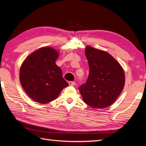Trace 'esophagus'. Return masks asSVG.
<instances>
[{"mask_svg":"<svg viewBox=\"0 0 146 146\" xmlns=\"http://www.w3.org/2000/svg\"><path fill=\"white\" fill-rule=\"evenodd\" d=\"M75 84V82H73V81H71V82H69V85L73 86Z\"/></svg>","mask_w":146,"mask_h":146,"instance_id":"obj_1","label":"esophagus"}]
</instances>
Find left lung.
I'll list each match as a JSON object with an SVG mask.
<instances>
[{
    "instance_id": "1",
    "label": "left lung",
    "mask_w": 146,
    "mask_h": 146,
    "mask_svg": "<svg viewBox=\"0 0 146 146\" xmlns=\"http://www.w3.org/2000/svg\"><path fill=\"white\" fill-rule=\"evenodd\" d=\"M85 54L90 73L86 84L78 88L86 104L94 109L114 103L124 87L125 74L120 64L104 51L87 46Z\"/></svg>"
}]
</instances>
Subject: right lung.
Returning <instances> with one entry per match:
<instances>
[{"instance_id":"obj_1","label":"right lung","mask_w":146,"mask_h":146,"mask_svg":"<svg viewBox=\"0 0 146 146\" xmlns=\"http://www.w3.org/2000/svg\"><path fill=\"white\" fill-rule=\"evenodd\" d=\"M59 53L50 47H43L27 56L20 69L21 86L35 102L47 104L57 98L68 83L55 61Z\"/></svg>"}]
</instances>
